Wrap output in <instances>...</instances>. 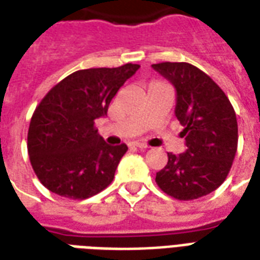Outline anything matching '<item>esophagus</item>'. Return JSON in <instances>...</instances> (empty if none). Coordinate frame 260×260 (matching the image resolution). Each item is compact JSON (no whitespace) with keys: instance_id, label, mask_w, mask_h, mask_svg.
<instances>
[{"instance_id":"obj_1","label":"esophagus","mask_w":260,"mask_h":260,"mask_svg":"<svg viewBox=\"0 0 260 260\" xmlns=\"http://www.w3.org/2000/svg\"><path fill=\"white\" fill-rule=\"evenodd\" d=\"M134 146H135V147H138V149H140V150H146L147 147H149V146L145 145V143H139V142L134 143Z\"/></svg>"}]
</instances>
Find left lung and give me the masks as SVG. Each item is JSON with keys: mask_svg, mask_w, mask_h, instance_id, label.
I'll return each instance as SVG.
<instances>
[{"mask_svg": "<svg viewBox=\"0 0 260 260\" xmlns=\"http://www.w3.org/2000/svg\"><path fill=\"white\" fill-rule=\"evenodd\" d=\"M151 67L175 86V115L184 126L187 147L182 154L168 153L155 182L174 199H200L218 189L232 168L238 142L236 113L218 84L193 64L164 61Z\"/></svg>", "mask_w": 260, "mask_h": 260, "instance_id": "left-lung-1", "label": "left lung"}]
</instances>
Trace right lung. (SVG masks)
<instances>
[{
  "label": "right lung",
  "mask_w": 260,
  "mask_h": 260,
  "mask_svg": "<svg viewBox=\"0 0 260 260\" xmlns=\"http://www.w3.org/2000/svg\"><path fill=\"white\" fill-rule=\"evenodd\" d=\"M139 64L74 71L48 92L30 121L27 150L37 178L52 193L84 200L105 190L126 153L98 134L111 99Z\"/></svg>",
  "instance_id": "obj_1"
}]
</instances>
